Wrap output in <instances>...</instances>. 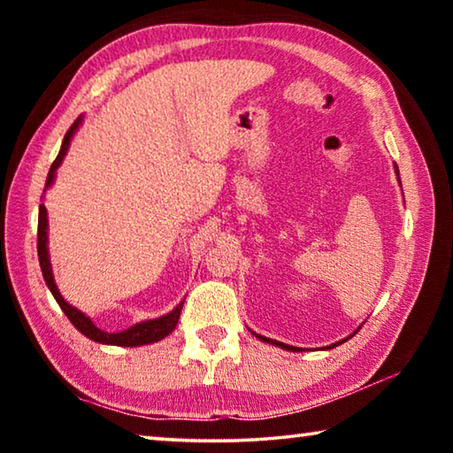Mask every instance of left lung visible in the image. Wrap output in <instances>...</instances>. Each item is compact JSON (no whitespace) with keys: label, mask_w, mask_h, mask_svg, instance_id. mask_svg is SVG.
Wrapping results in <instances>:
<instances>
[{"label":"left lung","mask_w":453,"mask_h":453,"mask_svg":"<svg viewBox=\"0 0 453 453\" xmlns=\"http://www.w3.org/2000/svg\"><path fill=\"white\" fill-rule=\"evenodd\" d=\"M395 173H397V165H395ZM397 180H400V173H397ZM257 340H262V342H265V343H272V346H278V348H281V349H289V351H300L297 348H294V346H288V343H281V342H275V340H270V337H264V335H257V334H254ZM356 335V332L351 334L349 337H354ZM349 337H346V340H349ZM346 340H342V342H337V343H332V346H327V349H332V348H335V346H340V343H343Z\"/></svg>","instance_id":"obj_1"}]
</instances>
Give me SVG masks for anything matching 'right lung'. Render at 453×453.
<instances>
[{"mask_svg":"<svg viewBox=\"0 0 453 453\" xmlns=\"http://www.w3.org/2000/svg\"><path fill=\"white\" fill-rule=\"evenodd\" d=\"M81 119L83 118L80 116L78 119L73 121L72 127L67 129V134L64 137V143H61V150L58 153V157L53 159V164L50 167L48 181H45V189L51 186L53 180H56V170L59 167V164L64 162L67 148H70L72 137H73L75 132H78ZM37 257H40L43 280H45V283H48L51 296L56 297V302L59 303V308L64 310L67 319H70L72 324L78 327L83 335L89 337V340H94L97 343H105V346L135 348V346H145V343H153V342L164 340V337L170 335L173 329H175V326H178V319H180V313H181V308H183V302L178 305V308L172 310L170 313H165V316H162V318L140 321V324H135V326L127 327V329H124V332H118V334L104 332V329H99L94 324V321H91L86 316V313L67 303L64 297H61L59 289L56 286V280H53V273H51V264H50V254H48V210H45L43 203L40 205V218H37Z\"/></svg>","mask_w":453,"mask_h":453,"instance_id":"1","label":"right lung"}]
</instances>
